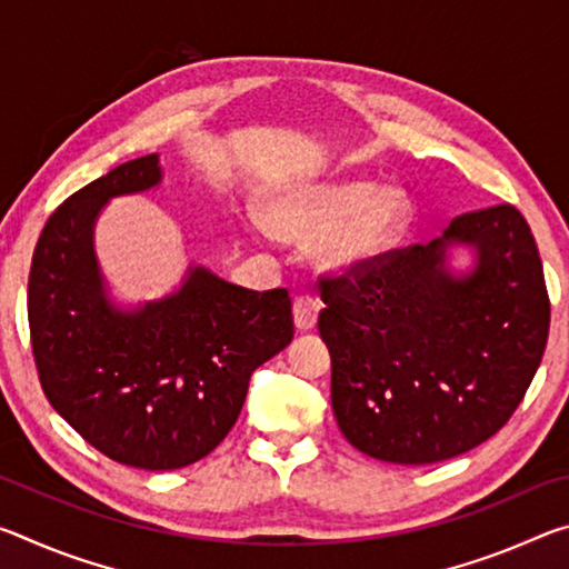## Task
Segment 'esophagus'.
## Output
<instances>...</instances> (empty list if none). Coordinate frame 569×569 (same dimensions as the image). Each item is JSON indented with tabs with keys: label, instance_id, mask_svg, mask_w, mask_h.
Masks as SVG:
<instances>
[{
	"label": "esophagus",
	"instance_id": "1",
	"mask_svg": "<svg viewBox=\"0 0 569 569\" xmlns=\"http://www.w3.org/2000/svg\"><path fill=\"white\" fill-rule=\"evenodd\" d=\"M321 303L311 296H296L293 298V321L298 331H308L316 326V319H319Z\"/></svg>",
	"mask_w": 569,
	"mask_h": 569
}]
</instances>
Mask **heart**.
<instances>
[{
    "instance_id": "obj_1",
    "label": "heart",
    "mask_w": 569,
    "mask_h": 569,
    "mask_svg": "<svg viewBox=\"0 0 569 569\" xmlns=\"http://www.w3.org/2000/svg\"><path fill=\"white\" fill-rule=\"evenodd\" d=\"M256 233L319 240V261L331 271H356L399 243L411 223V200L373 180H336L283 192L271 223L250 220Z\"/></svg>"
}]
</instances>
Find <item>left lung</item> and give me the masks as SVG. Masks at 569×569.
<instances>
[{"mask_svg": "<svg viewBox=\"0 0 569 569\" xmlns=\"http://www.w3.org/2000/svg\"><path fill=\"white\" fill-rule=\"evenodd\" d=\"M478 250L469 274L446 248ZM331 407L351 445L391 465H435L479 447L512 417L542 361L550 296L515 206L457 216L431 243L321 278Z\"/></svg>", "mask_w": 569, "mask_h": 569, "instance_id": "1", "label": "left lung"}]
</instances>
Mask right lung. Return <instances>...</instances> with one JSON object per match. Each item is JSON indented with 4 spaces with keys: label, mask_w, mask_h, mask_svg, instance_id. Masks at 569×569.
<instances>
[{
    "label": "right lung",
    "mask_w": 569,
    "mask_h": 569,
    "mask_svg": "<svg viewBox=\"0 0 569 569\" xmlns=\"http://www.w3.org/2000/svg\"><path fill=\"white\" fill-rule=\"evenodd\" d=\"M160 178L152 152L67 198L37 240L27 288L44 397L104 457L148 471L210 455L243 409L250 373L293 339L286 288L248 291L203 266L138 311L108 301L94 220L110 198Z\"/></svg>",
    "instance_id": "obj_1"
}]
</instances>
